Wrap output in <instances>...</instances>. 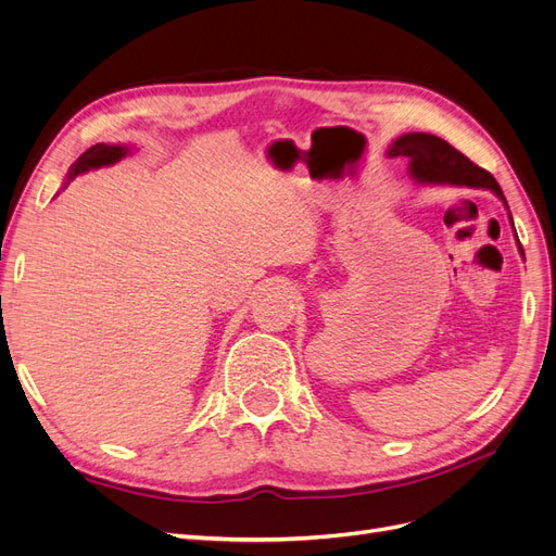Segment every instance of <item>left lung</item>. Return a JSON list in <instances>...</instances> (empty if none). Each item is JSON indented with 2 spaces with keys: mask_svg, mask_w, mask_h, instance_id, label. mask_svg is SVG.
<instances>
[{
  "mask_svg": "<svg viewBox=\"0 0 556 556\" xmlns=\"http://www.w3.org/2000/svg\"><path fill=\"white\" fill-rule=\"evenodd\" d=\"M390 157H408L410 160V176L419 182H450V185H466V188H484L494 190L508 208V201L501 192L496 178L484 172L482 166L470 162L457 148H452L441 137L425 131H410L399 137L390 150ZM513 220V217H510Z\"/></svg>",
  "mask_w": 556,
  "mask_h": 556,
  "instance_id": "8db88e82",
  "label": "left lung"
}]
</instances>
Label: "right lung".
<instances>
[{
	"instance_id": "right-lung-1",
	"label": "right lung",
	"mask_w": 556,
	"mask_h": 556,
	"mask_svg": "<svg viewBox=\"0 0 556 556\" xmlns=\"http://www.w3.org/2000/svg\"><path fill=\"white\" fill-rule=\"evenodd\" d=\"M129 153V148L125 146H106V143H97L90 150L83 153L70 172V178L83 174V172H90V169H99V166H109L115 164L117 160H123Z\"/></svg>"
}]
</instances>
